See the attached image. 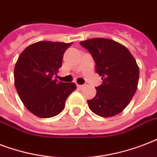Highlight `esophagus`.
I'll list each match as a JSON object with an SVG mask.
<instances>
[{"label": "esophagus", "instance_id": "obj_1", "mask_svg": "<svg viewBox=\"0 0 157 157\" xmlns=\"http://www.w3.org/2000/svg\"><path fill=\"white\" fill-rule=\"evenodd\" d=\"M82 88H83V86H81V85H77V89H79V90H81Z\"/></svg>", "mask_w": 157, "mask_h": 157}]
</instances>
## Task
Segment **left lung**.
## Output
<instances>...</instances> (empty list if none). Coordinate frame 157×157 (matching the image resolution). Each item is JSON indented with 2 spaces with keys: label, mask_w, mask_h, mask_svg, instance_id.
Masks as SVG:
<instances>
[{
  "label": "left lung",
  "mask_w": 157,
  "mask_h": 157,
  "mask_svg": "<svg viewBox=\"0 0 157 157\" xmlns=\"http://www.w3.org/2000/svg\"><path fill=\"white\" fill-rule=\"evenodd\" d=\"M95 62V71L103 84L95 87L97 93L89 107L99 117H111L121 112L136 92L139 69L135 59L124 45L105 38L80 42Z\"/></svg>",
  "instance_id": "1"
}]
</instances>
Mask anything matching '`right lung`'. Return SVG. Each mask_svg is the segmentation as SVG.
<instances>
[{"instance_id":"obj_1","label":"right lung","mask_w":157,"mask_h":157,"mask_svg":"<svg viewBox=\"0 0 157 157\" xmlns=\"http://www.w3.org/2000/svg\"><path fill=\"white\" fill-rule=\"evenodd\" d=\"M72 43L39 41L21 53L14 67V85L19 98L33 114L41 118L59 115L75 83L55 78L64 52Z\"/></svg>"}]
</instances>
